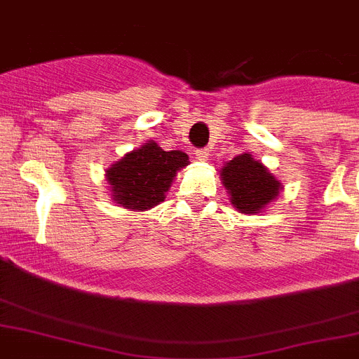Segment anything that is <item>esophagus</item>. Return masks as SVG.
Masks as SVG:
<instances>
[{"label": "esophagus", "instance_id": "1", "mask_svg": "<svg viewBox=\"0 0 359 359\" xmlns=\"http://www.w3.org/2000/svg\"><path fill=\"white\" fill-rule=\"evenodd\" d=\"M196 159H198V161H208L209 159V151L205 150V148H202V150H196Z\"/></svg>", "mask_w": 359, "mask_h": 359}]
</instances>
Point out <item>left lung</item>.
Here are the masks:
<instances>
[{
  "label": "left lung",
  "instance_id": "obj_1",
  "mask_svg": "<svg viewBox=\"0 0 359 359\" xmlns=\"http://www.w3.org/2000/svg\"><path fill=\"white\" fill-rule=\"evenodd\" d=\"M222 182L231 195V203L245 215H256L264 209L283 189L280 182L268 172L266 166L250 154H241L229 161L222 172Z\"/></svg>",
  "mask_w": 359,
  "mask_h": 359
}]
</instances>
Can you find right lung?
<instances>
[{"instance_id":"1","label":"right lung","mask_w":359,"mask_h":359,"mask_svg":"<svg viewBox=\"0 0 359 359\" xmlns=\"http://www.w3.org/2000/svg\"><path fill=\"white\" fill-rule=\"evenodd\" d=\"M187 164L189 159L184 151H164L156 141H148L137 150L128 151L123 159L116 161L105 177L116 203L147 211L163 202L177 172Z\"/></svg>"}]
</instances>
